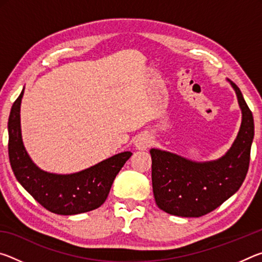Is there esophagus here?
I'll return each instance as SVG.
<instances>
[{
  "mask_svg": "<svg viewBox=\"0 0 262 262\" xmlns=\"http://www.w3.org/2000/svg\"><path fill=\"white\" fill-rule=\"evenodd\" d=\"M151 136L149 134H140L135 140V147L139 150H147L151 145Z\"/></svg>",
  "mask_w": 262,
  "mask_h": 262,
  "instance_id": "1",
  "label": "esophagus"
}]
</instances>
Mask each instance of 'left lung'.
I'll return each mask as SVG.
<instances>
[{
	"mask_svg": "<svg viewBox=\"0 0 262 262\" xmlns=\"http://www.w3.org/2000/svg\"><path fill=\"white\" fill-rule=\"evenodd\" d=\"M242 125L228 152L216 161L192 162L178 155L151 149V179L158 208L170 215L200 217L215 210L237 192L247 174L254 121L239 88Z\"/></svg>",
	"mask_w": 262,
	"mask_h": 262,
	"instance_id": "obj_1",
	"label": "left lung"
}]
</instances>
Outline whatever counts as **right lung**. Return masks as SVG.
Listing matches in <instances>:
<instances>
[{
  "mask_svg": "<svg viewBox=\"0 0 262 262\" xmlns=\"http://www.w3.org/2000/svg\"><path fill=\"white\" fill-rule=\"evenodd\" d=\"M24 89L12 105L8 121L9 159L16 179L37 202L57 215H76L100 207L113 180L132 156L114 155L96 165L70 174L50 173L39 168L26 152L20 133V103Z\"/></svg>",
  "mask_w": 262,
  "mask_h": 262,
  "instance_id": "1",
  "label": "right lung"
}]
</instances>
